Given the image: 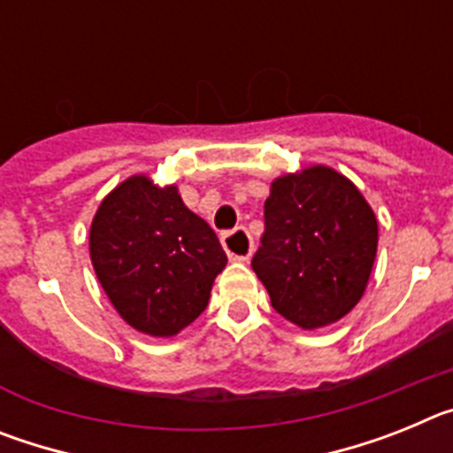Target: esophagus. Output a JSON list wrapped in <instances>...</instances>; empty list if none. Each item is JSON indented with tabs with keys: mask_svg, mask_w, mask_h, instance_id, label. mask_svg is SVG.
I'll use <instances>...</instances> for the list:
<instances>
[{
	"mask_svg": "<svg viewBox=\"0 0 453 453\" xmlns=\"http://www.w3.org/2000/svg\"><path fill=\"white\" fill-rule=\"evenodd\" d=\"M222 247L231 261H247L254 251V240L245 226H235V229L222 234Z\"/></svg>",
	"mask_w": 453,
	"mask_h": 453,
	"instance_id": "esophagus-1",
	"label": "esophagus"
}]
</instances>
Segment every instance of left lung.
<instances>
[{
    "label": "left lung",
    "instance_id": "obj_1",
    "mask_svg": "<svg viewBox=\"0 0 453 453\" xmlns=\"http://www.w3.org/2000/svg\"><path fill=\"white\" fill-rule=\"evenodd\" d=\"M376 240V218L358 188L331 167L315 165L272 183L251 267L276 313L302 329H318L363 297Z\"/></svg>",
    "mask_w": 453,
    "mask_h": 453
}]
</instances>
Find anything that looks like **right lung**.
Wrapping results in <instances>:
<instances>
[{
    "label": "right lung",
    "instance_id": "1",
    "mask_svg": "<svg viewBox=\"0 0 453 453\" xmlns=\"http://www.w3.org/2000/svg\"><path fill=\"white\" fill-rule=\"evenodd\" d=\"M90 258L108 299L134 329L174 335L203 313L226 254L177 188L131 177L102 202Z\"/></svg>",
    "mask_w": 453,
    "mask_h": 453
}]
</instances>
